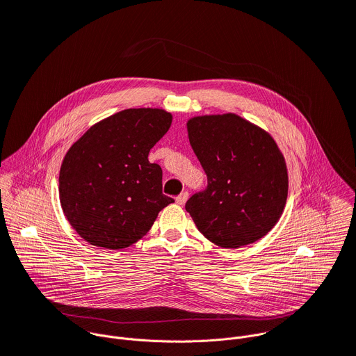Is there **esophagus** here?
<instances>
[{
  "mask_svg": "<svg viewBox=\"0 0 356 356\" xmlns=\"http://www.w3.org/2000/svg\"><path fill=\"white\" fill-rule=\"evenodd\" d=\"M187 198H188V191H183V193H180V194L176 197V202H177V204L183 206L184 202L187 201Z\"/></svg>",
  "mask_w": 356,
  "mask_h": 356,
  "instance_id": "1",
  "label": "esophagus"
}]
</instances>
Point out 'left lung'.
<instances>
[{
    "instance_id": "8db88e82",
    "label": "left lung",
    "mask_w": 356,
    "mask_h": 356,
    "mask_svg": "<svg viewBox=\"0 0 356 356\" xmlns=\"http://www.w3.org/2000/svg\"><path fill=\"white\" fill-rule=\"evenodd\" d=\"M207 187L186 202L197 229L222 248L265 236L280 218L289 188L284 158L273 138L235 114L187 122Z\"/></svg>"
}]
</instances>
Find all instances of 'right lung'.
<instances>
[{
    "instance_id": "obj_1",
    "label": "right lung",
    "mask_w": 356,
    "mask_h": 356,
    "mask_svg": "<svg viewBox=\"0 0 356 356\" xmlns=\"http://www.w3.org/2000/svg\"><path fill=\"white\" fill-rule=\"evenodd\" d=\"M170 124L163 110L129 108L95 124L69 149L59 175L60 204L88 243L127 248L175 201L162 193V168L147 161Z\"/></svg>"
}]
</instances>
